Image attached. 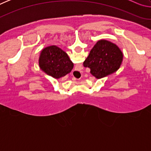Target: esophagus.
<instances>
[{"label":"esophagus","mask_w":151,"mask_h":151,"mask_svg":"<svg viewBox=\"0 0 151 151\" xmlns=\"http://www.w3.org/2000/svg\"><path fill=\"white\" fill-rule=\"evenodd\" d=\"M76 70H75V72H76ZM73 78H74V79H75V80H76V79H77V78H75V76H74V77H73Z\"/></svg>","instance_id":"34e87169"}]
</instances>
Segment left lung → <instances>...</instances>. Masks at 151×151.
Listing matches in <instances>:
<instances>
[{
	"mask_svg": "<svg viewBox=\"0 0 151 151\" xmlns=\"http://www.w3.org/2000/svg\"><path fill=\"white\" fill-rule=\"evenodd\" d=\"M123 60V54L118 46L109 40H98L92 48L83 65L91 69L97 79L106 77L118 70Z\"/></svg>",
	"mask_w": 151,
	"mask_h": 151,
	"instance_id": "8db88e82",
	"label": "left lung"
}]
</instances>
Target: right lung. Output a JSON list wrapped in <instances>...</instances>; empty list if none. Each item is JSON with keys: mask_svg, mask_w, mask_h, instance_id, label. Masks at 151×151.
I'll use <instances>...</instances> for the list:
<instances>
[{"mask_svg": "<svg viewBox=\"0 0 151 151\" xmlns=\"http://www.w3.org/2000/svg\"><path fill=\"white\" fill-rule=\"evenodd\" d=\"M39 65L40 69L47 75L58 79L70 73L74 64L68 55L60 47L50 45L43 48L40 52Z\"/></svg>", "mask_w": 151, "mask_h": 151, "instance_id": "add662e5", "label": "right lung"}]
</instances>
